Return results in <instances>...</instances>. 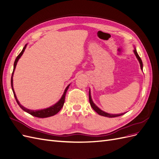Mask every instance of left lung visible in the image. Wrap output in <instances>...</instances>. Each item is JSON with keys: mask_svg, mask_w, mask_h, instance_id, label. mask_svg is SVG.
I'll return each mask as SVG.
<instances>
[{"mask_svg": "<svg viewBox=\"0 0 159 159\" xmlns=\"http://www.w3.org/2000/svg\"><path fill=\"white\" fill-rule=\"evenodd\" d=\"M133 52H134V54H135L137 60H138L139 61V64H140V66H141V69L143 70V62H142V60H141V57H139V54H137L136 49H134V50H133ZM89 103H90V105H91V107H92V108L93 109V110L97 112L99 115H102V116L107 117H116L121 116V115H124L125 113H121V114H110V113H106V112L103 111H102V110H101L98 106H96L95 104L93 102L92 99H91V97L90 89H89Z\"/></svg>", "mask_w": 159, "mask_h": 159, "instance_id": "left-lung-1", "label": "left lung"}]
</instances>
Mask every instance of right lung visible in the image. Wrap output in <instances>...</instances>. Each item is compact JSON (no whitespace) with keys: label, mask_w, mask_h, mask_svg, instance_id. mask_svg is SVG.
<instances>
[{"label":"right lung","mask_w":159,"mask_h":159,"mask_svg":"<svg viewBox=\"0 0 159 159\" xmlns=\"http://www.w3.org/2000/svg\"><path fill=\"white\" fill-rule=\"evenodd\" d=\"M26 46H27V44H26L25 46L23 48L22 52L16 57V58L15 61H14V69H13L12 77H11V87H12V89L13 93H14V98H15L16 102L18 104L19 106H20V107L22 110L25 111H26V113L32 115V116L39 117V118H46V117H49L53 116V115H56V114L58 113L60 111V109L62 108V107L64 106V103L65 102L66 93L67 92V90L68 89L69 86H70V84L67 86V88H66L64 92V94L62 95L61 99L56 104H54V105H52V106H51L50 107H48V108H46V109H40V110H31V109H28L25 107L24 106H22V105L20 103V102H18V100L17 99L15 92H14V89H13V79H12L14 71V70H15L17 62H18V60L20 59V57L22 56V55L23 54V53H24V52H25L26 48Z\"/></svg>","instance_id":"obj_1"}]
</instances>
